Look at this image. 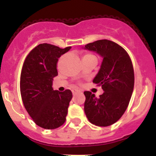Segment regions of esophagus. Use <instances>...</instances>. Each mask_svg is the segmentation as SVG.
Segmentation results:
<instances>
[{
	"label": "esophagus",
	"instance_id": "obj_1",
	"mask_svg": "<svg viewBox=\"0 0 156 156\" xmlns=\"http://www.w3.org/2000/svg\"><path fill=\"white\" fill-rule=\"evenodd\" d=\"M72 92H73V94H77L78 92H80V90H76V89H73V90H72Z\"/></svg>",
	"mask_w": 156,
	"mask_h": 156
}]
</instances>
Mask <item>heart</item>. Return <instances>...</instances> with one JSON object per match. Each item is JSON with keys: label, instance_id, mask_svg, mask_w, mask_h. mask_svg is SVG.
<instances>
[{"label": "heart", "instance_id": "obj_1", "mask_svg": "<svg viewBox=\"0 0 156 156\" xmlns=\"http://www.w3.org/2000/svg\"><path fill=\"white\" fill-rule=\"evenodd\" d=\"M93 55H89V54H87V55H85L84 56H83V58L84 57H92Z\"/></svg>", "mask_w": 156, "mask_h": 156}]
</instances>
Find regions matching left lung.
Masks as SVG:
<instances>
[{"mask_svg":"<svg viewBox=\"0 0 156 156\" xmlns=\"http://www.w3.org/2000/svg\"><path fill=\"white\" fill-rule=\"evenodd\" d=\"M102 58L100 69L93 80L104 90L96 98L84 91V112L88 120L98 126H108L119 120L126 111L134 85L130 58L119 44L108 40H99L83 47Z\"/></svg>","mask_w":156,"mask_h":156,"instance_id":"left-lung-1","label":"left lung"}]
</instances>
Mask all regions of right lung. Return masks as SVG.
<instances>
[{"label":"right lung","instance_id":"right-lung-1","mask_svg":"<svg viewBox=\"0 0 156 156\" xmlns=\"http://www.w3.org/2000/svg\"><path fill=\"white\" fill-rule=\"evenodd\" d=\"M70 49L41 44L23 63L20 77L23 105L36 124L44 129H55L66 121L73 94L70 90H54L52 85L58 75V58Z\"/></svg>","mask_w":156,"mask_h":156}]
</instances>
